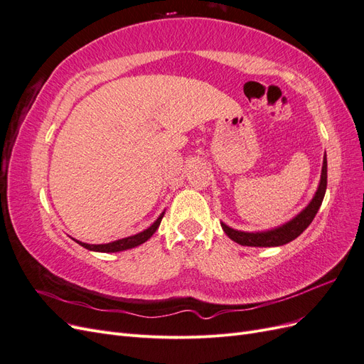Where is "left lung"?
<instances>
[{
  "mask_svg": "<svg viewBox=\"0 0 364 364\" xmlns=\"http://www.w3.org/2000/svg\"><path fill=\"white\" fill-rule=\"evenodd\" d=\"M326 178L328 176H326V155H325L318 188L313 197V200L308 203V206L304 209L302 213L297 214L294 218H291L290 222H287L285 225L270 229V230H262V232H243V230H237V229H232L228 225L222 223L225 234L230 240H234L235 243H238L241 246H250V247H274V246H282V245L290 243V241L299 237L304 230L311 225L313 218L316 217L318 208H321L322 200L325 197Z\"/></svg>",
  "mask_w": 364,
  "mask_h": 364,
  "instance_id": "8db88e82",
  "label": "left lung"
}]
</instances>
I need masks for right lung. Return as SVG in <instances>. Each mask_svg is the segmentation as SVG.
<instances>
[{
  "label": "right lung",
  "instance_id": "1",
  "mask_svg": "<svg viewBox=\"0 0 364 364\" xmlns=\"http://www.w3.org/2000/svg\"><path fill=\"white\" fill-rule=\"evenodd\" d=\"M164 217V213L158 217V220L155 223H153L150 228H147L146 230H142V232L136 234V235H132V237H127V238H121V240H117V241H112V243H107V245H86V243H82V241H77L80 246H83L85 249H90V250H94V252H121V250H127V249H132V247H136L142 243H146V241L156 232V229L159 228L161 225V220Z\"/></svg>",
  "mask_w": 364,
  "mask_h": 364
}]
</instances>
